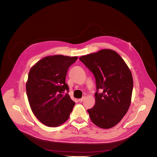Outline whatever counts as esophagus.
Listing matches in <instances>:
<instances>
[{
	"mask_svg": "<svg viewBox=\"0 0 157 157\" xmlns=\"http://www.w3.org/2000/svg\"><path fill=\"white\" fill-rule=\"evenodd\" d=\"M84 99H85V98H84V97H83V98H82L79 99V102H83V100H84Z\"/></svg>",
	"mask_w": 157,
	"mask_h": 157,
	"instance_id": "1",
	"label": "esophagus"
}]
</instances>
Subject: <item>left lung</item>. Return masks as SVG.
<instances>
[{
    "label": "left lung",
    "mask_w": 157,
    "mask_h": 157,
    "mask_svg": "<svg viewBox=\"0 0 157 157\" xmlns=\"http://www.w3.org/2000/svg\"><path fill=\"white\" fill-rule=\"evenodd\" d=\"M95 78V104L87 109L92 122L102 128L118 124L130 107L133 79L127 65L120 55L111 49L79 58Z\"/></svg>",
    "instance_id": "8db88e82"
}]
</instances>
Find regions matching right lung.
<instances>
[{"label": "right lung", "mask_w": 157, "mask_h": 157, "mask_svg": "<svg viewBox=\"0 0 157 157\" xmlns=\"http://www.w3.org/2000/svg\"><path fill=\"white\" fill-rule=\"evenodd\" d=\"M77 57L54 55L44 57L30 70L26 84L29 102L40 122L56 127L69 118L75 102L65 83L69 67Z\"/></svg>", "instance_id": "add662e5"}]
</instances>
